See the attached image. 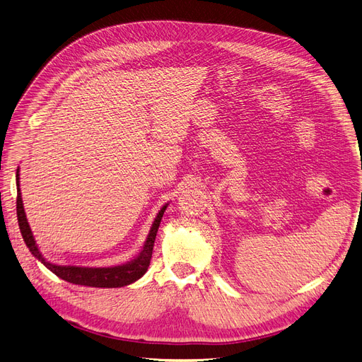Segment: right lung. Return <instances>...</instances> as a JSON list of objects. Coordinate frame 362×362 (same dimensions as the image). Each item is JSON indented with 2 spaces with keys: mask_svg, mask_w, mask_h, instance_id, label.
I'll return each mask as SVG.
<instances>
[{
  "mask_svg": "<svg viewBox=\"0 0 362 362\" xmlns=\"http://www.w3.org/2000/svg\"><path fill=\"white\" fill-rule=\"evenodd\" d=\"M16 182H18V199H16V210H18V222H19L23 241L28 245L30 253H33L45 266V268L50 269L54 275H57L59 278L65 279L68 282H72V284H76V286L102 287V288H115V287L129 286V284H132V282L137 281L139 278H142L145 275V272L149 268L156 232H158L163 214L167 209V204L160 210L158 216L155 217L152 228H151L149 235L146 238V243L144 245L142 253H140L134 260L125 263V264L112 266V268H81V266H62V264H53L50 262H47L42 257V255L40 253V250L35 244V240L33 237V232H30V228L28 225L25 210H23L22 195H21V189H19V171H18V175H16Z\"/></svg>",
  "mask_w": 362,
  "mask_h": 362,
  "instance_id": "1",
  "label": "right lung"
}]
</instances>
